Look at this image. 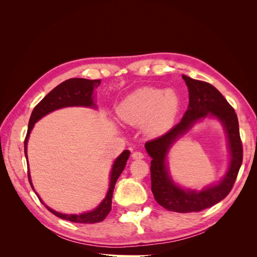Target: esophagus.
Instances as JSON below:
<instances>
[{"mask_svg":"<svg viewBox=\"0 0 257 257\" xmlns=\"http://www.w3.org/2000/svg\"><path fill=\"white\" fill-rule=\"evenodd\" d=\"M132 159L142 160V159H144V154L142 152H139V151H135V152L132 153Z\"/></svg>","mask_w":257,"mask_h":257,"instance_id":"34e87169","label":"esophagus"}]
</instances>
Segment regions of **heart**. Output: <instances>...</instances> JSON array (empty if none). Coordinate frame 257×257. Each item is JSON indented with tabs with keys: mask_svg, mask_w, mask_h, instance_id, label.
<instances>
[{
	"mask_svg": "<svg viewBox=\"0 0 257 257\" xmlns=\"http://www.w3.org/2000/svg\"><path fill=\"white\" fill-rule=\"evenodd\" d=\"M179 110V98L172 90L143 88L132 93L118 107L119 118L134 126L146 123V131L160 135L170 128Z\"/></svg>",
	"mask_w": 257,
	"mask_h": 257,
	"instance_id": "heart-1",
	"label": "heart"
}]
</instances>
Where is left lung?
<instances>
[{"label":"left lung","mask_w":257,"mask_h":257,"mask_svg":"<svg viewBox=\"0 0 257 257\" xmlns=\"http://www.w3.org/2000/svg\"><path fill=\"white\" fill-rule=\"evenodd\" d=\"M189 89V108L181 121L162 136L148 141L145 145L152 158L151 191L158 204L174 212H198L212 207L226 197L231 191L242 164L243 149L239 133V123L235 109L221 92L212 84L182 75ZM206 116H215L227 131L232 160L227 176L219 184L201 191H185L177 187L170 179L166 157L171 145L196 120Z\"/></svg>","instance_id":"1"}]
</instances>
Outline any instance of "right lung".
Here are the masks:
<instances>
[{"instance_id":"right-lung-1","label":"right lung","mask_w":257,"mask_h":257,"mask_svg":"<svg viewBox=\"0 0 257 257\" xmlns=\"http://www.w3.org/2000/svg\"><path fill=\"white\" fill-rule=\"evenodd\" d=\"M100 83V79L95 80H89V79H83V78H71L60 83L58 87L54 88L52 91H50L47 95H46L40 103H38L32 111L31 114V118L29 121V127H28V133L25 139V154L27 157V144L28 139L30 136L31 131H32L34 124L43 118L44 115L47 113L59 109V108L68 107V106H85V107H95V104L93 103V97L92 93L93 90L97 88ZM130 157V151L125 150L123 151L119 158L115 160L114 164L112 166L111 175H110V184H109V190H108L107 195L105 199L99 204L97 208H95L93 211L82 213V214H63L54 211V210L50 209L49 207L46 206L43 200L37 195L38 199L41 200V203L47 208L51 213L57 215L60 219H63L66 221H71L74 223H82V224H94L102 222L105 220V217L108 215L111 210V203H112V194L113 189L116 180H118L119 176L123 172L124 167L126 165L127 159ZM28 177H29V182L33 188V184L31 182V177L30 173L28 170ZM35 192V191H34Z\"/></svg>"}]
</instances>
